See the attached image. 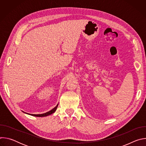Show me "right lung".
<instances>
[{"instance_id":"obj_1","label":"right lung","mask_w":146,"mask_h":146,"mask_svg":"<svg viewBox=\"0 0 146 146\" xmlns=\"http://www.w3.org/2000/svg\"><path fill=\"white\" fill-rule=\"evenodd\" d=\"M58 106V105H56V106L54 109H52V110H51L50 111H48V112H47V113H43V114H29V113H25L24 111H23V112H24V113H26V114H29V115H32V116H35V117H46V116H47V115H51V114H52V113H54L56 111V109H57Z\"/></svg>"}]
</instances>
